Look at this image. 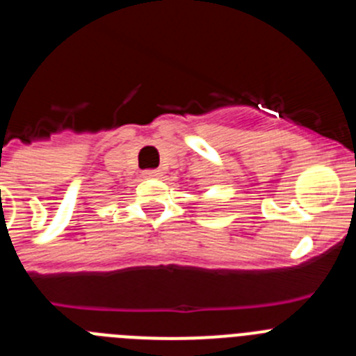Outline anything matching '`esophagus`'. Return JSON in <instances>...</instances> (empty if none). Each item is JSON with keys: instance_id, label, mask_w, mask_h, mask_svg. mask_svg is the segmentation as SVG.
<instances>
[{"instance_id": "34e87169", "label": "esophagus", "mask_w": 356, "mask_h": 356, "mask_svg": "<svg viewBox=\"0 0 356 356\" xmlns=\"http://www.w3.org/2000/svg\"><path fill=\"white\" fill-rule=\"evenodd\" d=\"M143 175L146 176V178H159V176L162 175V172H160V169H146V171H144Z\"/></svg>"}]
</instances>
